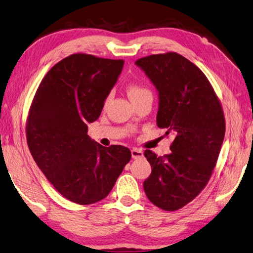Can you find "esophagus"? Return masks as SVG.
Returning a JSON list of instances; mask_svg holds the SVG:
<instances>
[{
    "label": "esophagus",
    "instance_id": "obj_1",
    "mask_svg": "<svg viewBox=\"0 0 253 253\" xmlns=\"http://www.w3.org/2000/svg\"><path fill=\"white\" fill-rule=\"evenodd\" d=\"M131 157H132V159H140V158L143 157V152H142V150L138 149V148H132Z\"/></svg>",
    "mask_w": 253,
    "mask_h": 253
}]
</instances>
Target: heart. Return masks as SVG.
Returning <instances> with one entry per match:
<instances>
[{"label": "heart", "mask_w": 253, "mask_h": 253, "mask_svg": "<svg viewBox=\"0 0 253 253\" xmlns=\"http://www.w3.org/2000/svg\"><path fill=\"white\" fill-rule=\"evenodd\" d=\"M126 92H127L128 97L130 98L133 104L143 100V98L152 97V92L149 88V86H147L145 83L138 82V81L128 83L126 86ZM110 100H111V95H107L105 97V100H104V106L107 105Z\"/></svg>", "instance_id": "obj_1"}]
</instances>
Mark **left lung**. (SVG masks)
<instances>
[{
    "instance_id": "obj_1",
    "label": "left lung",
    "mask_w": 253,
    "mask_h": 253,
    "mask_svg": "<svg viewBox=\"0 0 253 253\" xmlns=\"http://www.w3.org/2000/svg\"><path fill=\"white\" fill-rule=\"evenodd\" d=\"M136 64L159 91L158 126L175 136L169 155L143 153L152 168L143 190L153 205L177 211L204 190L214 172L225 137L224 111L209 79L181 54H151Z\"/></svg>"
}]
</instances>
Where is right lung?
Listing matches in <instances>:
<instances>
[{
  "instance_id": "add662e5",
  "label": "right lung",
  "mask_w": 253,
  "mask_h": 253,
  "mask_svg": "<svg viewBox=\"0 0 253 253\" xmlns=\"http://www.w3.org/2000/svg\"><path fill=\"white\" fill-rule=\"evenodd\" d=\"M123 66V59L70 54L43 77L29 107V151L54 189L77 204L105 199L131 159L128 148L103 147L87 135Z\"/></svg>"
}]
</instances>
